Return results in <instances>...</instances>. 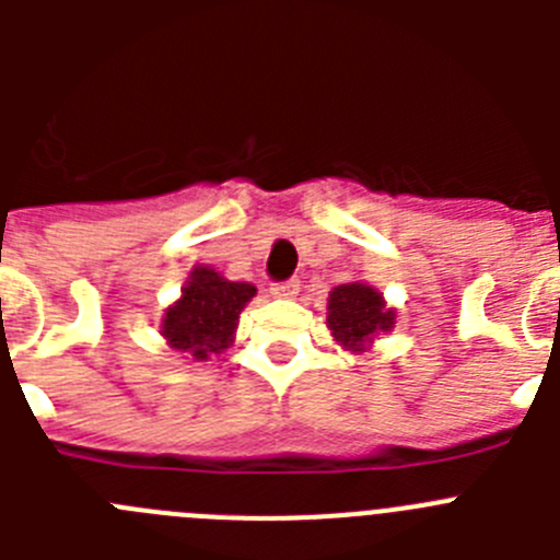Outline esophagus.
<instances>
[{
	"instance_id": "34e87169",
	"label": "esophagus",
	"mask_w": 560,
	"mask_h": 560,
	"mask_svg": "<svg viewBox=\"0 0 560 560\" xmlns=\"http://www.w3.org/2000/svg\"><path fill=\"white\" fill-rule=\"evenodd\" d=\"M271 294L280 296V300H294L300 294V283L296 280H285V283H275L271 285Z\"/></svg>"
}]
</instances>
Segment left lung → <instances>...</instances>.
I'll list each match as a JSON object with an SVG mask.
<instances>
[{
	"label": "left lung",
	"instance_id": "obj_1",
	"mask_svg": "<svg viewBox=\"0 0 560 560\" xmlns=\"http://www.w3.org/2000/svg\"><path fill=\"white\" fill-rule=\"evenodd\" d=\"M328 328L345 350L364 353L378 334L395 328V311L368 283L336 285L328 296Z\"/></svg>",
	"mask_w": 560,
	"mask_h": 560
}]
</instances>
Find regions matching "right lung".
<instances>
[{
    "label": "right lung",
    "instance_id": "obj_1",
    "mask_svg": "<svg viewBox=\"0 0 560 560\" xmlns=\"http://www.w3.org/2000/svg\"><path fill=\"white\" fill-rule=\"evenodd\" d=\"M255 294L252 283H232L212 266H196L179 300L162 316L160 334L185 359L207 361L230 348L241 311Z\"/></svg>",
    "mask_w": 560,
    "mask_h": 560
}]
</instances>
